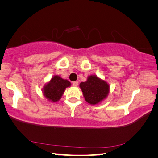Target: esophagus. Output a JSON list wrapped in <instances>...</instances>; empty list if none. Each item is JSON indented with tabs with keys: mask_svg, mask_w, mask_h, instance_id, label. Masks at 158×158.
Returning a JSON list of instances; mask_svg holds the SVG:
<instances>
[{
	"mask_svg": "<svg viewBox=\"0 0 158 158\" xmlns=\"http://www.w3.org/2000/svg\"><path fill=\"white\" fill-rule=\"evenodd\" d=\"M79 85V82L78 81H74L73 82V86H77Z\"/></svg>",
	"mask_w": 158,
	"mask_h": 158,
	"instance_id": "obj_1",
	"label": "esophagus"
}]
</instances>
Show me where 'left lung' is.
<instances>
[{"label": "left lung", "instance_id": "left-lung-1", "mask_svg": "<svg viewBox=\"0 0 158 158\" xmlns=\"http://www.w3.org/2000/svg\"><path fill=\"white\" fill-rule=\"evenodd\" d=\"M79 86L85 101L90 105L100 102L107 97L109 92V85L107 83L95 75L89 76L87 81L81 82Z\"/></svg>", "mask_w": 158, "mask_h": 158}]
</instances>
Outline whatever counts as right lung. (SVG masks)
Instances as JSON below:
<instances>
[{"instance_id": "1", "label": "right lung", "mask_w": 158, "mask_h": 158, "mask_svg": "<svg viewBox=\"0 0 158 158\" xmlns=\"http://www.w3.org/2000/svg\"><path fill=\"white\" fill-rule=\"evenodd\" d=\"M70 85V82L68 80L63 79L58 75H55L52 77L49 83L44 85L43 94L47 100L55 102L60 100L66 88Z\"/></svg>"}]
</instances>
